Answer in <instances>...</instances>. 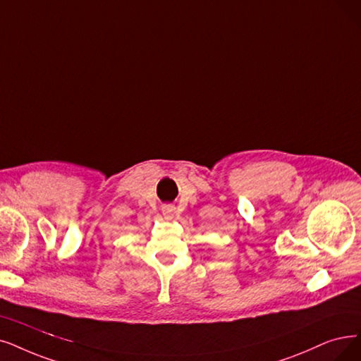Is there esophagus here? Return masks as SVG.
I'll use <instances>...</instances> for the list:
<instances>
[{"label": "esophagus", "mask_w": 361, "mask_h": 361, "mask_svg": "<svg viewBox=\"0 0 361 361\" xmlns=\"http://www.w3.org/2000/svg\"><path fill=\"white\" fill-rule=\"evenodd\" d=\"M163 214H164L166 219H173V218H175V207H173V206L163 207Z\"/></svg>", "instance_id": "esophagus-1"}]
</instances>
